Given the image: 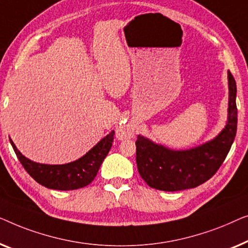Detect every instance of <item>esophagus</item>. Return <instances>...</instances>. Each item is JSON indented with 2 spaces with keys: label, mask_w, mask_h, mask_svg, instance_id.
Segmentation results:
<instances>
[{
  "label": "esophagus",
  "mask_w": 248,
  "mask_h": 248,
  "mask_svg": "<svg viewBox=\"0 0 248 248\" xmlns=\"http://www.w3.org/2000/svg\"><path fill=\"white\" fill-rule=\"evenodd\" d=\"M134 129L129 127L128 124H121L117 130V137L119 139H127L132 137L134 132H132Z\"/></svg>",
  "instance_id": "34e87169"
}]
</instances>
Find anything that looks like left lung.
I'll list each match as a JSON object with an SVG mask.
<instances>
[{"label":"left lung","mask_w":248,"mask_h":248,"mask_svg":"<svg viewBox=\"0 0 248 248\" xmlns=\"http://www.w3.org/2000/svg\"><path fill=\"white\" fill-rule=\"evenodd\" d=\"M228 121L214 140L189 151H172L138 136L136 162L142 180L162 191L197 187L215 175L232 147L237 130L236 82L228 72Z\"/></svg>","instance_id":"1"}]
</instances>
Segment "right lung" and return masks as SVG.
<instances>
[{"instance_id": "right-lung-1", "label": "right lung", "mask_w": 248, "mask_h": 248, "mask_svg": "<svg viewBox=\"0 0 248 248\" xmlns=\"http://www.w3.org/2000/svg\"><path fill=\"white\" fill-rule=\"evenodd\" d=\"M113 135L114 131H111L83 157L64 165H47L32 162L21 154L11 139L10 142L24 170L36 182L48 189L68 191L81 189L92 182L112 146Z\"/></svg>"}]
</instances>
